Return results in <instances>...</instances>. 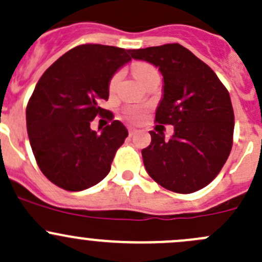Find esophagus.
Returning a JSON list of instances; mask_svg holds the SVG:
<instances>
[{"label":"esophagus","mask_w":262,"mask_h":262,"mask_svg":"<svg viewBox=\"0 0 262 262\" xmlns=\"http://www.w3.org/2000/svg\"><path fill=\"white\" fill-rule=\"evenodd\" d=\"M137 134V130L136 129H129V137H133V136H136Z\"/></svg>","instance_id":"obj_1"}]
</instances>
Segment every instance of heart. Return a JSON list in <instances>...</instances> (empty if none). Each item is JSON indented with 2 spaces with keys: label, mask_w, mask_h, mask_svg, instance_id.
<instances>
[{
  "label": "heart",
  "mask_w": 262,
  "mask_h": 262,
  "mask_svg": "<svg viewBox=\"0 0 262 262\" xmlns=\"http://www.w3.org/2000/svg\"><path fill=\"white\" fill-rule=\"evenodd\" d=\"M132 72H133L134 77L142 83V82L146 80L150 73L156 72V68L153 67V66H150L149 63L136 62L133 66H132ZM119 76H120L119 73H116V75L113 76V78L110 80V89H113V87L115 86V83L119 80ZM128 118L132 119V120H138L139 119L138 112H136V110H130V112H128Z\"/></svg>",
  "instance_id": "heart-1"
}]
</instances>
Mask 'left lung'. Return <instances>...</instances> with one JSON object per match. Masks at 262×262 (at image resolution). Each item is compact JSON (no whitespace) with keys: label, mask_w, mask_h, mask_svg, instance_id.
Here are the masks:
<instances>
[{"label":"left lung","mask_w":262,"mask_h":262,"mask_svg":"<svg viewBox=\"0 0 262 262\" xmlns=\"http://www.w3.org/2000/svg\"><path fill=\"white\" fill-rule=\"evenodd\" d=\"M129 53L162 73L163 97L155 121L175 128L170 139L149 132L152 142L142 149L148 175L179 194L203 189L221 172L233 144L228 90L209 66L178 43Z\"/></svg>","instance_id":"1"}]
</instances>
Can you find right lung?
I'll use <instances>...</instances> for the list:
<instances>
[{
	"instance_id": "1",
	"label": "right lung",
	"mask_w": 262,
	"mask_h": 262,
	"mask_svg": "<svg viewBox=\"0 0 262 262\" xmlns=\"http://www.w3.org/2000/svg\"><path fill=\"white\" fill-rule=\"evenodd\" d=\"M129 60V49L82 44L58 58L36 83L26 128L39 168L57 186L81 191L110 172L128 130L114 120L97 134L90 123L96 116L113 119L99 101L109 99L113 75Z\"/></svg>"
}]
</instances>
